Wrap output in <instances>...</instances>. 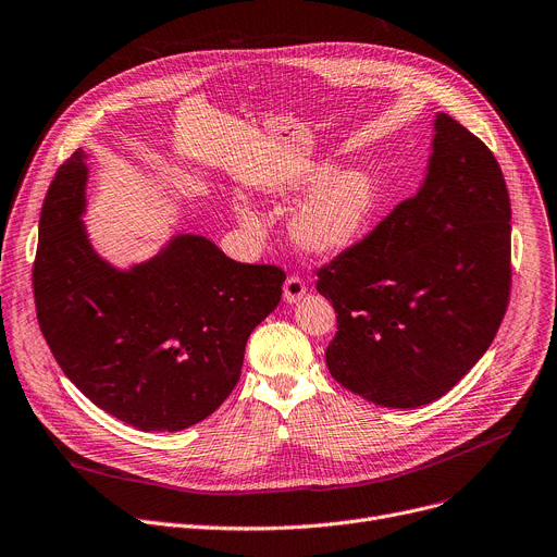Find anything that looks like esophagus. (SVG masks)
<instances>
[{"label": "esophagus", "mask_w": 557, "mask_h": 557, "mask_svg": "<svg viewBox=\"0 0 557 557\" xmlns=\"http://www.w3.org/2000/svg\"><path fill=\"white\" fill-rule=\"evenodd\" d=\"M305 296H307L305 282H302L300 277H296V275H290V277L284 282V302H286V305H296V302H300Z\"/></svg>", "instance_id": "1"}]
</instances>
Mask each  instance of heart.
Returning a JSON list of instances; mask_svg holds the SVG:
<instances>
[{
    "mask_svg": "<svg viewBox=\"0 0 557 557\" xmlns=\"http://www.w3.org/2000/svg\"><path fill=\"white\" fill-rule=\"evenodd\" d=\"M334 164H311L280 187L286 198H302L286 219L288 242L309 257H334L352 246L374 221L382 189L366 169L352 166L334 173ZM234 214L246 227H257V214L242 198Z\"/></svg>",
    "mask_w": 557,
    "mask_h": 557,
    "instance_id": "obj_1",
    "label": "heart"
}]
</instances>
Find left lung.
Segmentation results:
<instances>
[{
  "label": "left lung",
  "instance_id": "left-lung-1",
  "mask_svg": "<svg viewBox=\"0 0 557 557\" xmlns=\"http://www.w3.org/2000/svg\"><path fill=\"white\" fill-rule=\"evenodd\" d=\"M510 198L499 162L437 112L413 198L318 271L338 332L336 382L388 408L441 399L485 355L510 296Z\"/></svg>",
  "mask_w": 557,
  "mask_h": 557
}]
</instances>
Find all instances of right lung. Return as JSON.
I'll use <instances>...</instances> for the list:
<instances>
[{"label":"right lung","mask_w":557,"mask_h":557,"mask_svg":"<svg viewBox=\"0 0 557 557\" xmlns=\"http://www.w3.org/2000/svg\"><path fill=\"white\" fill-rule=\"evenodd\" d=\"M85 151L49 185L34 296L40 332L70 382L139 431H181L237 386L246 341L282 298L277 267L239 263L202 234H173L126 269L103 259L83 223Z\"/></svg>","instance_id":"obj_1"}]
</instances>
